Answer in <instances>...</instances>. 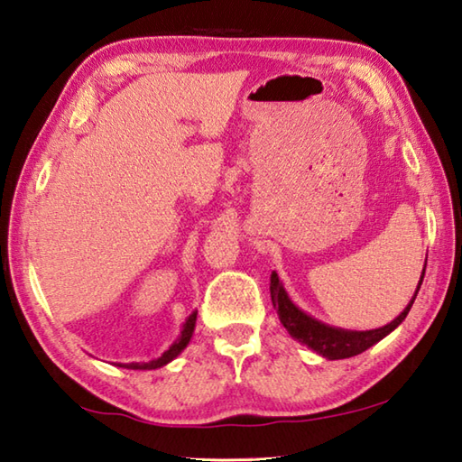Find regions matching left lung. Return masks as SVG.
<instances>
[{
    "instance_id": "obj_1",
    "label": "left lung",
    "mask_w": 462,
    "mask_h": 462,
    "mask_svg": "<svg viewBox=\"0 0 462 462\" xmlns=\"http://www.w3.org/2000/svg\"><path fill=\"white\" fill-rule=\"evenodd\" d=\"M422 279H424V273H422ZM422 279L418 282L414 297L404 311L393 319L392 323L372 331L335 329V327L325 325L321 321H317V319L305 315L303 311H299V309L291 303L287 292H284L276 273L271 274V299L276 313L281 317V323L284 325V329L292 335V337L299 339L300 343H307L309 347L319 351V354L327 359H346V357H354L357 354H362V351H365L367 347H372L374 343L383 339L385 335L392 333L402 321H404L410 307H412L414 299L418 295V291H420Z\"/></svg>"
}]
</instances>
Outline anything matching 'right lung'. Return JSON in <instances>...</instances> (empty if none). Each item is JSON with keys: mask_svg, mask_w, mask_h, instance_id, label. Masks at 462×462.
Listing matches in <instances>:
<instances>
[{"mask_svg": "<svg viewBox=\"0 0 462 462\" xmlns=\"http://www.w3.org/2000/svg\"><path fill=\"white\" fill-rule=\"evenodd\" d=\"M196 317L198 313H191L188 317L186 325H183V331H181V337L173 343V346L165 351V354L162 357L153 359V362L149 364H125L121 367H129V370H157V367H162L165 364H170L173 357H178L181 354V349L188 346L189 339H191V333H194V327H196Z\"/></svg>", "mask_w": 462, "mask_h": 462, "instance_id": "1", "label": "right lung"}]
</instances>
